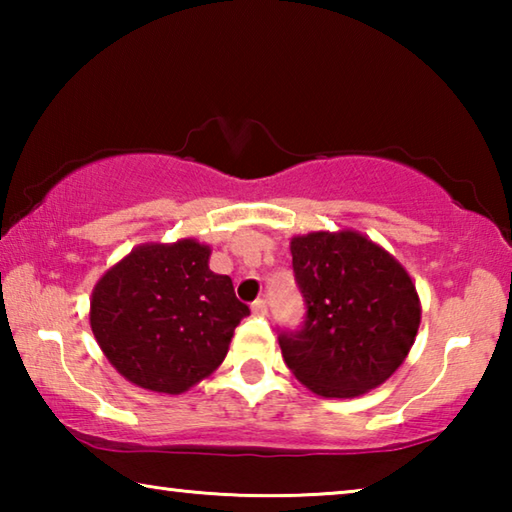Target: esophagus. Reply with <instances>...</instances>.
I'll use <instances>...</instances> for the list:
<instances>
[{
	"label": "esophagus",
	"instance_id": "34e87169",
	"mask_svg": "<svg viewBox=\"0 0 512 512\" xmlns=\"http://www.w3.org/2000/svg\"><path fill=\"white\" fill-rule=\"evenodd\" d=\"M253 314H257V316H266V314H268L266 300H255V302H253Z\"/></svg>",
	"mask_w": 512,
	"mask_h": 512
}]
</instances>
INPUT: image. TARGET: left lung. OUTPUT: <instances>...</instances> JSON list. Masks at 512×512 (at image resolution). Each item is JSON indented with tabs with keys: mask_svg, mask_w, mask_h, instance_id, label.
Returning <instances> with one entry per match:
<instances>
[{
	"mask_svg": "<svg viewBox=\"0 0 512 512\" xmlns=\"http://www.w3.org/2000/svg\"><path fill=\"white\" fill-rule=\"evenodd\" d=\"M307 320L282 334L284 363L320 397H359L409 357L422 305L406 268L357 230L291 237Z\"/></svg>",
	"mask_w": 512,
	"mask_h": 512,
	"instance_id": "1",
	"label": "left lung"
}]
</instances>
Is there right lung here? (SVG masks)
I'll use <instances>...</instances> for the list:
<instances>
[{"label": "right lung", "mask_w": 512, "mask_h": 512, "mask_svg": "<svg viewBox=\"0 0 512 512\" xmlns=\"http://www.w3.org/2000/svg\"><path fill=\"white\" fill-rule=\"evenodd\" d=\"M212 248L192 237L135 246L92 289L90 327L110 366L131 384L180 395L210 377L250 309Z\"/></svg>", "instance_id": "obj_1"}]
</instances>
